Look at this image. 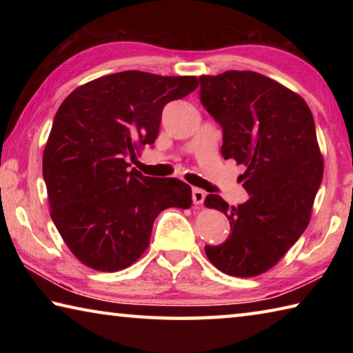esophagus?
Masks as SVG:
<instances>
[{
	"instance_id": "1",
	"label": "esophagus",
	"mask_w": 353,
	"mask_h": 353,
	"mask_svg": "<svg viewBox=\"0 0 353 353\" xmlns=\"http://www.w3.org/2000/svg\"><path fill=\"white\" fill-rule=\"evenodd\" d=\"M191 196H193V202L196 205L204 204V199H205V191L204 190L193 188V191H191Z\"/></svg>"
}]
</instances>
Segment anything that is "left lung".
I'll list each match as a JSON object with an SVG mask.
<instances>
[{"mask_svg": "<svg viewBox=\"0 0 353 353\" xmlns=\"http://www.w3.org/2000/svg\"><path fill=\"white\" fill-rule=\"evenodd\" d=\"M199 99L223 129V157L244 165L250 198L236 207L219 194L205 205L223 212L230 235L205 246L214 266L254 277L282 259L307 229L324 162L312 110L299 94L255 71L201 76Z\"/></svg>", "mask_w": 353, "mask_h": 353, "instance_id": "obj_1", "label": "left lung"}]
</instances>
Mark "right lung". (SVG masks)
Listing matches in <instances>:
<instances>
[{
  "mask_svg": "<svg viewBox=\"0 0 353 353\" xmlns=\"http://www.w3.org/2000/svg\"><path fill=\"white\" fill-rule=\"evenodd\" d=\"M198 87L194 76L121 71L71 92L52 121L43 152L51 219L79 261L103 272L132 265L152 224L170 207L188 208L191 188L148 177L128 159L154 145L163 107Z\"/></svg>",
  "mask_w": 353,
  "mask_h": 353,
  "instance_id": "1",
  "label": "right lung"
}]
</instances>
